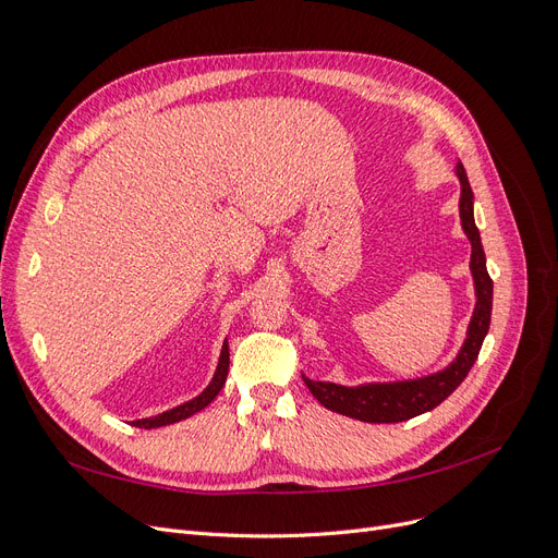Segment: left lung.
<instances>
[{
  "label": "left lung",
  "instance_id": "obj_1",
  "mask_svg": "<svg viewBox=\"0 0 558 558\" xmlns=\"http://www.w3.org/2000/svg\"><path fill=\"white\" fill-rule=\"evenodd\" d=\"M456 174L461 179V226L472 244L470 269L475 279L477 305L472 312L468 337L459 351L456 361L445 367L442 373H435L421 379L410 381H391V384H363V386H340L330 381H312L302 377L312 391V396L324 404V408L344 414L367 424H398L424 412L435 410L445 398H449L459 384L468 377L470 367L475 365L484 337L492 324V305H494V281L486 272V256L480 240V230L472 216V189L468 183L463 165H456Z\"/></svg>",
  "mask_w": 558,
  "mask_h": 558
}]
</instances>
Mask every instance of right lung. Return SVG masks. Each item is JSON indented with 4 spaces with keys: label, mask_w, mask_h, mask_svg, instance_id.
<instances>
[{
    "label": "right lung",
    "mask_w": 558,
    "mask_h": 558,
    "mask_svg": "<svg viewBox=\"0 0 558 558\" xmlns=\"http://www.w3.org/2000/svg\"><path fill=\"white\" fill-rule=\"evenodd\" d=\"M228 365H230V351H228V342H223V349H221V359H218V367H216V375L214 379L209 381V386L202 391L197 398L189 400L179 404V408L174 410H167L158 416H150V418H140V421H132V426L137 428H158V426H170V424H177V421L181 418H189L193 416L195 412L205 410L207 404L218 396V391H221L226 379H228Z\"/></svg>",
    "instance_id": "1"
}]
</instances>
